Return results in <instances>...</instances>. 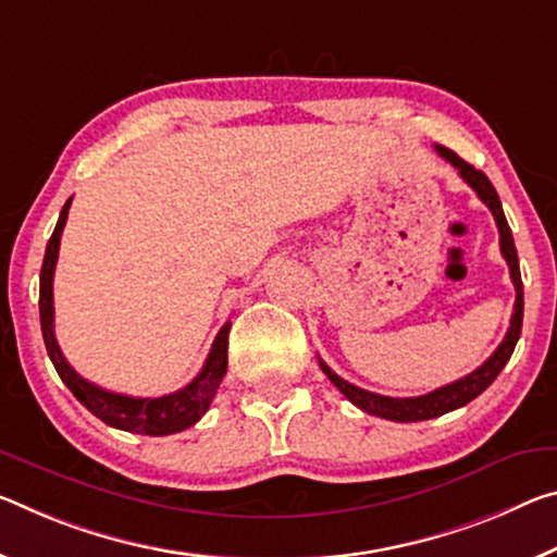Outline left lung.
I'll list each match as a JSON object with an SVG mask.
<instances>
[{
	"instance_id": "8db88e82",
	"label": "left lung",
	"mask_w": 557,
	"mask_h": 557,
	"mask_svg": "<svg viewBox=\"0 0 557 557\" xmlns=\"http://www.w3.org/2000/svg\"><path fill=\"white\" fill-rule=\"evenodd\" d=\"M436 153L441 158H446V161L456 168L458 175H461V178L471 185V188L475 190V196H479L485 206H488L493 218H496V225L500 233V252L508 262L510 280H513V285H516V305H513V317H510V326H508L506 337H503L498 349L493 351V355L485 359L483 364L475 369V372L466 374L463 379H458V382L441 386V389H434L423 396H411V399H394V396H382V394L359 389V386L344 382L342 376L334 374L332 369L320 359L322 372L330 376V382L337 386V389L347 396L351 404L359 406L361 411L372 413V417H382V419L401 421V423L436 419V417H441V413L461 409V406H466L469 401H473L475 396L483 394L493 384V379L500 374V369L508 364V359L516 349V342L520 337V326H523V280H520L513 233H510L508 220H506V215H503L500 198H498L496 188H493L491 181L485 178L483 171H475L471 163H466L463 158H458L454 151H448V148L436 146Z\"/></svg>"
}]
</instances>
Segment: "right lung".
<instances>
[{"label": "right lung", "instance_id": "add662e5", "mask_svg": "<svg viewBox=\"0 0 557 557\" xmlns=\"http://www.w3.org/2000/svg\"><path fill=\"white\" fill-rule=\"evenodd\" d=\"M69 206L72 198L66 200V206L61 208L59 223L51 233L47 243V252H44V264L39 275V317H41V334L44 344H47L51 364L61 376L72 394L82 401L94 417H99L103 423H109L113 429L131 431V434H146V436H168L178 434L193 426L202 413L208 411L210 401L218 392L220 382L227 372V334H231V322L223 324V330L218 332V337L210 347V355L202 364L200 374L193 379L183 389L153 396V399H138V396H126L116 392H106L101 386L86 382L82 374H76L72 364L61 355L57 337H54V295H51V282H54V268L59 258V245H61V231H64Z\"/></svg>", "mask_w": 557, "mask_h": 557}]
</instances>
